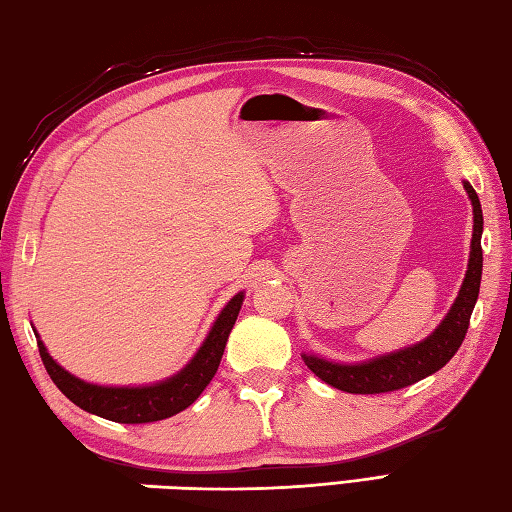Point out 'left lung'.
Returning a JSON list of instances; mask_svg holds the SVG:
<instances>
[{
	"mask_svg": "<svg viewBox=\"0 0 512 512\" xmlns=\"http://www.w3.org/2000/svg\"><path fill=\"white\" fill-rule=\"evenodd\" d=\"M466 194L472 202V243L468 272L459 296L452 303L450 312L439 323L426 341L410 345L406 350L376 356V359L363 363H334L325 361L321 356L303 354V361L318 379L330 383L332 388L350 392V394H381L401 390L406 385L417 383L426 376L435 374L446 365L466 339L470 314L475 310L479 285H481V267H484V254H481V231H484V216L477 191L470 182H464Z\"/></svg>",
	"mask_w": 512,
	"mask_h": 512,
	"instance_id": "left-lung-1",
	"label": "left lung"
}]
</instances>
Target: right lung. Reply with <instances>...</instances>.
<instances>
[{"label":"right lung","mask_w":512,"mask_h":512,"mask_svg":"<svg viewBox=\"0 0 512 512\" xmlns=\"http://www.w3.org/2000/svg\"><path fill=\"white\" fill-rule=\"evenodd\" d=\"M243 298V292H238L223 307L216 323L211 325L205 343L200 345V350L185 368L178 374L169 376V379L153 385L109 388V385L86 383L71 372H66L62 365H57V361H53V356L46 352L44 343L35 332L37 347H40V356L48 376L62 390L64 397L71 399L77 408L118 423H151L169 419L173 414L189 408L200 397V392L207 388L209 381L214 379L220 359H223L229 332L236 323L240 305H243Z\"/></svg>","instance_id":"1"}]
</instances>
